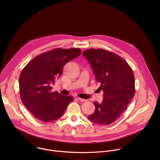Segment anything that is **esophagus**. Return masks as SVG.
Segmentation results:
<instances>
[{
	"label": "esophagus",
	"mask_w": 160,
	"mask_h": 160,
	"mask_svg": "<svg viewBox=\"0 0 160 160\" xmlns=\"http://www.w3.org/2000/svg\"><path fill=\"white\" fill-rule=\"evenodd\" d=\"M77 99H78L79 101H82V102H86V101H87L86 99H82V98H77Z\"/></svg>",
	"instance_id": "1"
}]
</instances>
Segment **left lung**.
<instances>
[{
  "instance_id": "8db88e82",
  "label": "left lung",
  "mask_w": 160,
  "mask_h": 160,
  "mask_svg": "<svg viewBox=\"0 0 160 160\" xmlns=\"http://www.w3.org/2000/svg\"><path fill=\"white\" fill-rule=\"evenodd\" d=\"M82 55L92 67L104 92L102 102L94 103L95 111L88 118L99 125H110L122 115L134 97L133 71L122 57L104 49H87Z\"/></svg>"
}]
</instances>
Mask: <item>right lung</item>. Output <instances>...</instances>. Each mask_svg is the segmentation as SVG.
Listing matches in <instances>:
<instances>
[{
  "instance_id": "add662e5",
  "label": "right lung",
  "mask_w": 160,
  "mask_h": 160,
  "mask_svg": "<svg viewBox=\"0 0 160 160\" xmlns=\"http://www.w3.org/2000/svg\"><path fill=\"white\" fill-rule=\"evenodd\" d=\"M81 54L78 48L54 49L30 61L22 69L19 78L21 99L38 120L49 122L59 118L73 99L51 87L62 73L64 66Z\"/></svg>"
}]
</instances>
